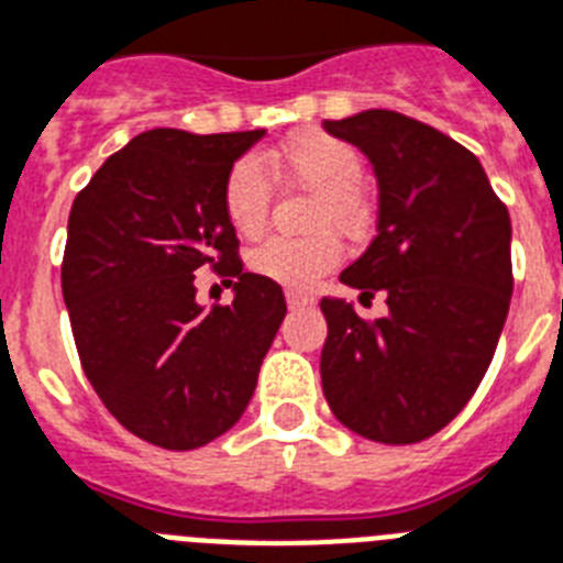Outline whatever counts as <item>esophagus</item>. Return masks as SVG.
Returning <instances> with one entry per match:
<instances>
[{
    "label": "esophagus",
    "mask_w": 563,
    "mask_h": 563,
    "mask_svg": "<svg viewBox=\"0 0 563 563\" xmlns=\"http://www.w3.org/2000/svg\"><path fill=\"white\" fill-rule=\"evenodd\" d=\"M286 303H289V309H306V306H311L314 300H311L309 295H300V291H286Z\"/></svg>",
    "instance_id": "1"
}]
</instances>
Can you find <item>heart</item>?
<instances>
[{
    "instance_id": "b5f03b06",
    "label": "heart",
    "mask_w": 563,
    "mask_h": 563,
    "mask_svg": "<svg viewBox=\"0 0 563 563\" xmlns=\"http://www.w3.org/2000/svg\"><path fill=\"white\" fill-rule=\"evenodd\" d=\"M274 174L295 186L318 194L314 229H340L357 234L366 225L363 200V157L352 143L325 131H306L291 136L266 159ZM272 209V183L263 165L243 157L231 165L223 179V211L234 231L254 238L263 231ZM343 260V245L334 234H314L306 240L268 238L252 254V268L286 289L309 291L323 274Z\"/></svg>"
}]
</instances>
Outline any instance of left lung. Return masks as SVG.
I'll return each mask as SVG.
<instances>
[{
	"label": "left lung",
	"mask_w": 563,
	"mask_h": 563,
	"mask_svg": "<svg viewBox=\"0 0 563 563\" xmlns=\"http://www.w3.org/2000/svg\"><path fill=\"white\" fill-rule=\"evenodd\" d=\"M323 125L372 159L380 188L375 240L340 280L363 297L384 291L389 306L366 320L320 300L323 395L369 441H427L493 363L512 297L509 211L478 157L427 122L372 108Z\"/></svg>",
	"instance_id": "obj_1"
}]
</instances>
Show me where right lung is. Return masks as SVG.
I'll use <instances>...</instances> for the list:
<instances>
[{
    "instance_id": "add662e5",
    "label": "right lung",
    "mask_w": 563,
    "mask_h": 563,
    "mask_svg": "<svg viewBox=\"0 0 563 563\" xmlns=\"http://www.w3.org/2000/svg\"><path fill=\"white\" fill-rule=\"evenodd\" d=\"M266 129L134 136L77 194L63 297L79 363L122 427L186 452L229 432L257 386L286 297L243 272L223 179ZM211 267L235 300L202 310L192 274Z\"/></svg>"
}]
</instances>
